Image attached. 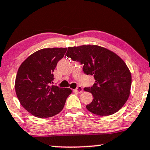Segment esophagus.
<instances>
[{
  "instance_id": "esophagus-1",
  "label": "esophagus",
  "mask_w": 150,
  "mask_h": 150,
  "mask_svg": "<svg viewBox=\"0 0 150 150\" xmlns=\"http://www.w3.org/2000/svg\"><path fill=\"white\" fill-rule=\"evenodd\" d=\"M74 90L76 92H79V93H81V92H83V88L81 86H78Z\"/></svg>"
}]
</instances>
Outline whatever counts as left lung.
<instances>
[{
    "instance_id": "obj_1",
    "label": "left lung",
    "mask_w": 150,
    "mask_h": 150,
    "mask_svg": "<svg viewBox=\"0 0 150 150\" xmlns=\"http://www.w3.org/2000/svg\"><path fill=\"white\" fill-rule=\"evenodd\" d=\"M83 64L86 74L92 75L95 83L85 88L93 100L86 106L92 113L112 115L122 107L130 95L132 74L125 62L110 50L96 45L68 47L66 55Z\"/></svg>"
}]
</instances>
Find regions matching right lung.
<instances>
[{
	"mask_svg": "<svg viewBox=\"0 0 150 150\" xmlns=\"http://www.w3.org/2000/svg\"><path fill=\"white\" fill-rule=\"evenodd\" d=\"M67 48L43 49L24 60L18 68L15 90L21 106L39 118L51 117L62 110L69 88L51 86L57 63Z\"/></svg>",
	"mask_w": 150,
	"mask_h": 150,
	"instance_id": "right-lung-1",
	"label": "right lung"
}]
</instances>
